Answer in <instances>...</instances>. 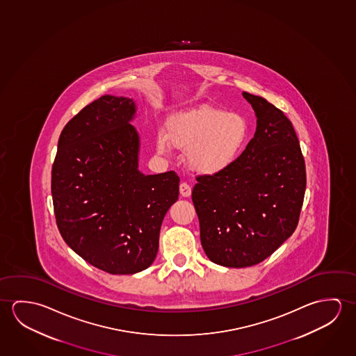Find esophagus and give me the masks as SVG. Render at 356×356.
I'll list each match as a JSON object with an SVG mask.
<instances>
[{"label": "esophagus", "instance_id": "34e87169", "mask_svg": "<svg viewBox=\"0 0 356 356\" xmlns=\"http://www.w3.org/2000/svg\"><path fill=\"white\" fill-rule=\"evenodd\" d=\"M179 193H181V197H191L192 188L184 181V183H181V186H179Z\"/></svg>", "mask_w": 356, "mask_h": 356}]
</instances>
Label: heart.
Instances as JSON below:
<instances>
[{"label":"heart","mask_w":356,"mask_h":356,"mask_svg":"<svg viewBox=\"0 0 356 356\" xmlns=\"http://www.w3.org/2000/svg\"><path fill=\"white\" fill-rule=\"evenodd\" d=\"M248 131L243 115L203 105L172 115L167 134L157 136V149L168 153L175 147L186 151V162L194 172L219 175L236 161Z\"/></svg>","instance_id":"1"}]
</instances>
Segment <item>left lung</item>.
I'll return each mask as SVG.
<instances>
[{
    "mask_svg": "<svg viewBox=\"0 0 356 356\" xmlns=\"http://www.w3.org/2000/svg\"><path fill=\"white\" fill-rule=\"evenodd\" d=\"M243 95L257 116L254 138L227 170L197 175L192 192L205 254L235 268L260 264L293 234L307 183L292 122L264 97Z\"/></svg>",
    "mask_w": 356,
    "mask_h": 356,
    "instance_id": "8db88e82",
    "label": "left lung"
}]
</instances>
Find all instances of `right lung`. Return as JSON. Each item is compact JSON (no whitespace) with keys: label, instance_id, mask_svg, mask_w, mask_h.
<instances>
[{"label":"right lung","instance_id":"add662e5","mask_svg":"<svg viewBox=\"0 0 356 356\" xmlns=\"http://www.w3.org/2000/svg\"><path fill=\"white\" fill-rule=\"evenodd\" d=\"M135 102L104 95L63 129L51 168L58 229L69 248L111 275L152 265L164 215L179 194L175 170L142 175Z\"/></svg>","mask_w":356,"mask_h":356}]
</instances>
